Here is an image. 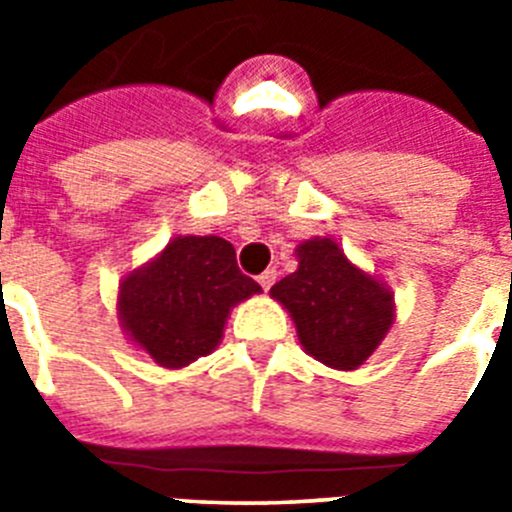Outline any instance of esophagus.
Returning <instances> with one entry per match:
<instances>
[{
	"instance_id": "esophagus-1",
	"label": "esophagus",
	"mask_w": 512,
	"mask_h": 512,
	"mask_svg": "<svg viewBox=\"0 0 512 512\" xmlns=\"http://www.w3.org/2000/svg\"><path fill=\"white\" fill-rule=\"evenodd\" d=\"M274 282H277V271H274V269H266L264 274H259V284L264 287V292H269L271 284H274Z\"/></svg>"
}]
</instances>
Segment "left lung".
I'll return each instance as SVG.
<instances>
[{
  "label": "left lung",
  "mask_w": 512,
  "mask_h": 512,
  "mask_svg": "<svg viewBox=\"0 0 512 512\" xmlns=\"http://www.w3.org/2000/svg\"><path fill=\"white\" fill-rule=\"evenodd\" d=\"M297 271L271 287L302 348L330 369H359L395 323V295L346 259L333 238L297 246Z\"/></svg>",
  "instance_id": "8db88e82"
}]
</instances>
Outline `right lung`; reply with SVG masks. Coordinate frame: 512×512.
<instances>
[{"label": "right lung", "instance_id": "1", "mask_svg": "<svg viewBox=\"0 0 512 512\" xmlns=\"http://www.w3.org/2000/svg\"><path fill=\"white\" fill-rule=\"evenodd\" d=\"M259 292V284L241 274L225 238L179 235L122 279L117 318L158 366L184 369L215 351L230 307Z\"/></svg>", "mask_w": 512, "mask_h": 512}]
</instances>
